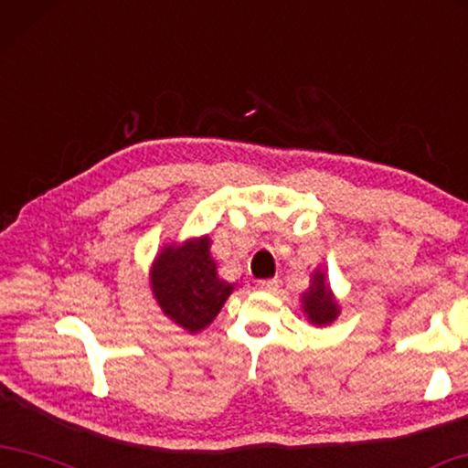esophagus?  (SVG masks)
<instances>
[{
	"label": "esophagus",
	"instance_id": "obj_1",
	"mask_svg": "<svg viewBox=\"0 0 468 468\" xmlns=\"http://www.w3.org/2000/svg\"><path fill=\"white\" fill-rule=\"evenodd\" d=\"M279 287V281L277 279H262V281H258L256 283V289H261V292H274V289Z\"/></svg>",
	"mask_w": 468,
	"mask_h": 468
}]
</instances>
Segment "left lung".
Returning <instances> with one entry per match:
<instances>
[{"label":"left lung","instance_id":"left-lung-1","mask_svg":"<svg viewBox=\"0 0 468 468\" xmlns=\"http://www.w3.org/2000/svg\"><path fill=\"white\" fill-rule=\"evenodd\" d=\"M302 313L314 327H327L335 323L341 308L339 302L333 293L331 285L327 283V272L316 269L310 274V287L302 293Z\"/></svg>","mask_w":468,"mask_h":468}]
</instances>
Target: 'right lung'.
I'll use <instances>...</instances> for the list:
<instances>
[{
  "label": "right lung",
  "mask_w": 468,
  "mask_h": 468,
  "mask_svg": "<svg viewBox=\"0 0 468 468\" xmlns=\"http://www.w3.org/2000/svg\"><path fill=\"white\" fill-rule=\"evenodd\" d=\"M210 235L165 243L150 269V287L166 318L191 335L204 331L235 285L218 277Z\"/></svg>",
  "instance_id": "right-lung-1"
}]
</instances>
